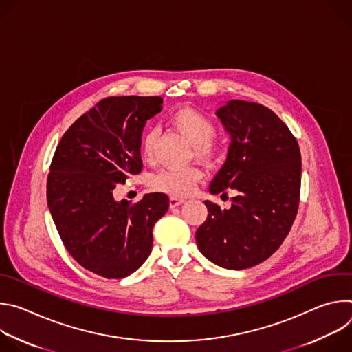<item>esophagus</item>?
Segmentation results:
<instances>
[{
	"label": "esophagus",
	"mask_w": 352,
	"mask_h": 352,
	"mask_svg": "<svg viewBox=\"0 0 352 352\" xmlns=\"http://www.w3.org/2000/svg\"><path fill=\"white\" fill-rule=\"evenodd\" d=\"M185 202L184 199H181V197H174V196H171L170 197V208L171 209H174V208H177V206H179V205H182Z\"/></svg>",
	"instance_id": "34e87169"
}]
</instances>
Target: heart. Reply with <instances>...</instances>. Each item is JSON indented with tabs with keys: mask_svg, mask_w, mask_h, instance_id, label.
I'll return each instance as SVG.
<instances>
[{
	"mask_svg": "<svg viewBox=\"0 0 352 352\" xmlns=\"http://www.w3.org/2000/svg\"><path fill=\"white\" fill-rule=\"evenodd\" d=\"M168 122L192 143L196 159L210 163L217 157L219 144L214 139L216 125L205 113L193 107H181L168 116ZM156 143L157 132L155 129H147L140 140V153L146 160L153 157ZM202 178L204 171L192 166L182 170H163L152 178L150 185L155 190L178 197L192 193L196 184Z\"/></svg>",
	"mask_w": 352,
	"mask_h": 352,
	"instance_id": "b5f03b06",
	"label": "heart"
}]
</instances>
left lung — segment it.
Wrapping results in <instances>:
<instances>
[{"label": "left lung", "instance_id": "8db88e82", "mask_svg": "<svg viewBox=\"0 0 352 352\" xmlns=\"http://www.w3.org/2000/svg\"><path fill=\"white\" fill-rule=\"evenodd\" d=\"M217 117L231 136L210 193L236 190L231 208L205 200L208 219L196 243L217 266L242 270L270 258L288 235L300 192V152L288 126L267 107L230 100Z\"/></svg>", "mask_w": 352, "mask_h": 352}]
</instances>
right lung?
<instances>
[{
	"label": "right lung",
	"instance_id": "right-lung-1",
	"mask_svg": "<svg viewBox=\"0 0 352 352\" xmlns=\"http://www.w3.org/2000/svg\"><path fill=\"white\" fill-rule=\"evenodd\" d=\"M162 104L159 96L103 98L64 133L50 166L47 204L57 231L71 256L102 277L138 270L152 252L156 221L168 210L160 192L136 204L113 195L142 171V131Z\"/></svg>",
	"mask_w": 352,
	"mask_h": 352
}]
</instances>
